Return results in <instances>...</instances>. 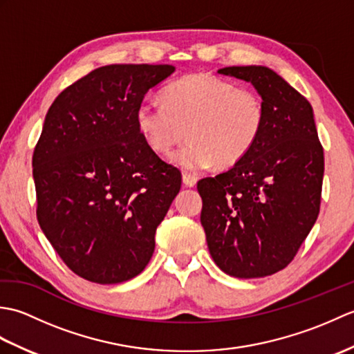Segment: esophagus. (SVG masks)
Here are the masks:
<instances>
[{
	"instance_id": "34e87169",
	"label": "esophagus",
	"mask_w": 354,
	"mask_h": 354,
	"mask_svg": "<svg viewBox=\"0 0 354 354\" xmlns=\"http://www.w3.org/2000/svg\"><path fill=\"white\" fill-rule=\"evenodd\" d=\"M183 183L187 185V187H194L198 183V178L194 175H190V173H184L183 175Z\"/></svg>"
}]
</instances>
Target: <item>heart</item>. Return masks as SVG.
<instances>
[{
  "mask_svg": "<svg viewBox=\"0 0 354 354\" xmlns=\"http://www.w3.org/2000/svg\"><path fill=\"white\" fill-rule=\"evenodd\" d=\"M162 103L142 102L135 112L138 132L156 153L171 155L183 169L199 170L216 162L230 167L250 152L265 126V104L250 88L207 73L189 74L162 91Z\"/></svg>",
  "mask_w": 354,
  "mask_h": 354,
  "instance_id": "1",
  "label": "heart"
}]
</instances>
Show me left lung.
Segmentation results:
<instances>
[{
  "mask_svg": "<svg viewBox=\"0 0 354 354\" xmlns=\"http://www.w3.org/2000/svg\"><path fill=\"white\" fill-rule=\"evenodd\" d=\"M250 82L265 104L254 147L198 183L208 251L225 274L260 278L284 269L317 222L324 150L306 97L266 66L217 71Z\"/></svg>",
  "mask_w": 354,
  "mask_h": 354,
  "instance_id": "8db88e82",
  "label": "left lung"
}]
</instances>
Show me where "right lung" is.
<instances>
[{
  "instance_id": "add662e5",
  "label": "right lung",
  "mask_w": 354,
  "mask_h": 354,
  "mask_svg": "<svg viewBox=\"0 0 354 354\" xmlns=\"http://www.w3.org/2000/svg\"><path fill=\"white\" fill-rule=\"evenodd\" d=\"M171 65L100 66L56 97L33 152L36 216L74 274L99 284L137 277L181 190V171L138 132L135 112Z\"/></svg>"
}]
</instances>
